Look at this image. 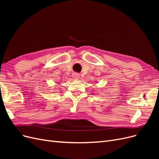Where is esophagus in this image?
Segmentation results:
<instances>
[{
  "label": "esophagus",
  "mask_w": 159,
  "mask_h": 159,
  "mask_svg": "<svg viewBox=\"0 0 159 159\" xmlns=\"http://www.w3.org/2000/svg\"><path fill=\"white\" fill-rule=\"evenodd\" d=\"M72 77H73L74 79L78 80L80 78V75L78 74H77V73H74V74H73V75H72Z\"/></svg>",
  "instance_id": "esophagus-1"
}]
</instances>
